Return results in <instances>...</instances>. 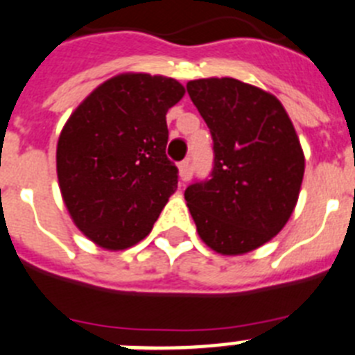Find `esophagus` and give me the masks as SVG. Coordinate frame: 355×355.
Returning a JSON list of instances; mask_svg holds the SVG:
<instances>
[{"mask_svg":"<svg viewBox=\"0 0 355 355\" xmlns=\"http://www.w3.org/2000/svg\"><path fill=\"white\" fill-rule=\"evenodd\" d=\"M178 168H180V180L188 181V178H190V159H183V162L178 165Z\"/></svg>","mask_w":355,"mask_h":355,"instance_id":"1","label":"esophagus"}]
</instances>
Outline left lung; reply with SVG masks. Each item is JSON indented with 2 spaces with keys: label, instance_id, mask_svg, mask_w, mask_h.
I'll return each instance as SVG.
<instances>
[{
  "label": "left lung",
  "instance_id": "obj_1",
  "mask_svg": "<svg viewBox=\"0 0 355 355\" xmlns=\"http://www.w3.org/2000/svg\"><path fill=\"white\" fill-rule=\"evenodd\" d=\"M213 139L211 178L184 190L209 249L238 256L270 241L299 199L304 153L277 97L234 78L187 83Z\"/></svg>",
  "mask_w": 355,
  "mask_h": 355
}]
</instances>
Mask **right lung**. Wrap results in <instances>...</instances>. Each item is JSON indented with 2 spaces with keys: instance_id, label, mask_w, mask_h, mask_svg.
Returning <instances> with one entry per match:
<instances>
[{
  "instance_id": "right-lung-1",
  "label": "right lung",
  "mask_w": 355,
  "mask_h": 355,
  "mask_svg": "<svg viewBox=\"0 0 355 355\" xmlns=\"http://www.w3.org/2000/svg\"><path fill=\"white\" fill-rule=\"evenodd\" d=\"M183 96L172 78L126 72L99 85L65 122L56 146L62 197L76 227L103 249L144 240L175 192L165 115Z\"/></svg>"
}]
</instances>
